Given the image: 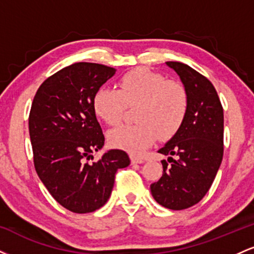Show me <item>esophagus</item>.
Here are the masks:
<instances>
[{
	"label": "esophagus",
	"instance_id": "esophagus-1",
	"mask_svg": "<svg viewBox=\"0 0 254 254\" xmlns=\"http://www.w3.org/2000/svg\"><path fill=\"white\" fill-rule=\"evenodd\" d=\"M131 162H132V164H143L144 160H143V159H141V157L131 156Z\"/></svg>",
	"mask_w": 254,
	"mask_h": 254
}]
</instances>
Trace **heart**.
Instances as JSON below:
<instances>
[{
    "instance_id": "heart-1",
    "label": "heart",
    "mask_w": 254,
    "mask_h": 254,
    "mask_svg": "<svg viewBox=\"0 0 254 254\" xmlns=\"http://www.w3.org/2000/svg\"><path fill=\"white\" fill-rule=\"evenodd\" d=\"M127 106H137V123L110 130L107 139L112 147L138 155L157 137L168 139L179 131L188 116L189 93L178 81L137 68L121 77L117 89L101 87L93 97L95 116L109 125L121 121Z\"/></svg>"
}]
</instances>
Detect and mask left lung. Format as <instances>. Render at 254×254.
<instances>
[{"label": "left lung", "instance_id": "8db88e82", "mask_svg": "<svg viewBox=\"0 0 254 254\" xmlns=\"http://www.w3.org/2000/svg\"><path fill=\"white\" fill-rule=\"evenodd\" d=\"M189 93V111L179 131L159 153L162 177L150 185L154 199L171 210L194 205L210 189L223 157V109L216 89L188 64L166 62Z\"/></svg>", "mask_w": 254, "mask_h": 254}]
</instances>
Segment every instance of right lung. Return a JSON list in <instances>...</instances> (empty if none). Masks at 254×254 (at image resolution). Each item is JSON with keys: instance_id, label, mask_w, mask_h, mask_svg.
I'll return each mask as SVG.
<instances>
[{"instance_id": "obj_1", "label": "right lung", "mask_w": 254, "mask_h": 254, "mask_svg": "<svg viewBox=\"0 0 254 254\" xmlns=\"http://www.w3.org/2000/svg\"><path fill=\"white\" fill-rule=\"evenodd\" d=\"M115 74L103 64L74 63L46 78L32 103L28 129L38 177L61 205L76 214L100 209L111 196L116 172L130 165L119 149L88 162L105 143L93 97Z\"/></svg>"}]
</instances>
